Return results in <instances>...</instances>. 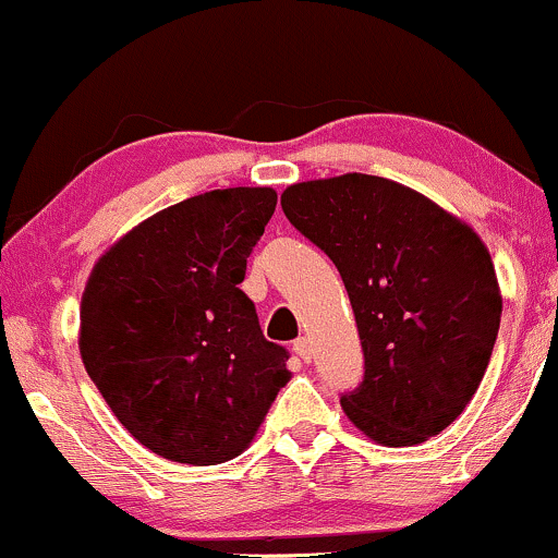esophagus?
<instances>
[{
	"instance_id": "esophagus-1",
	"label": "esophagus",
	"mask_w": 558,
	"mask_h": 558,
	"mask_svg": "<svg viewBox=\"0 0 558 558\" xmlns=\"http://www.w3.org/2000/svg\"><path fill=\"white\" fill-rule=\"evenodd\" d=\"M292 350H294V355H298L300 360H305V363H307V360H311V350H313V347H311V339H305V337L294 339V342H292Z\"/></svg>"
}]
</instances>
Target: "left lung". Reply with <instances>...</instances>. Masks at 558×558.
I'll return each mask as SVG.
<instances>
[{
    "mask_svg": "<svg viewBox=\"0 0 558 558\" xmlns=\"http://www.w3.org/2000/svg\"><path fill=\"white\" fill-rule=\"evenodd\" d=\"M290 225L342 274L365 373L344 391L352 423L384 447L441 434L483 381L501 324L494 260L464 221L373 174L281 193Z\"/></svg>",
    "mask_w": 558,
    "mask_h": 558,
    "instance_id": "8db88e82",
    "label": "left lung"
}]
</instances>
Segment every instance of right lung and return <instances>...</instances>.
Returning <instances> with one entry per match:
<instances>
[{"mask_svg":"<svg viewBox=\"0 0 558 558\" xmlns=\"http://www.w3.org/2000/svg\"><path fill=\"white\" fill-rule=\"evenodd\" d=\"M277 208L271 187H227L163 208L111 245L81 305V357L143 447L182 464L242 454L290 381L240 290Z\"/></svg>","mask_w":558,"mask_h":558,"instance_id":"1","label":"right lung"}]
</instances>
